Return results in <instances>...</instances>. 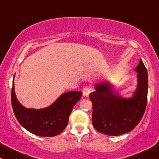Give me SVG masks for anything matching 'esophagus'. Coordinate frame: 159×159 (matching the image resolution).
Segmentation results:
<instances>
[{
  "label": "esophagus",
  "instance_id": "obj_1",
  "mask_svg": "<svg viewBox=\"0 0 159 159\" xmlns=\"http://www.w3.org/2000/svg\"><path fill=\"white\" fill-rule=\"evenodd\" d=\"M90 92H91V88H88V87H86V88H84L83 89V90H82V93H83V95H84V96H85V97L89 96V95H90Z\"/></svg>",
  "mask_w": 159,
  "mask_h": 159
}]
</instances>
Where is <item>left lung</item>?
Returning a JSON list of instances; mask_svg holds the SVG:
<instances>
[{
  "instance_id": "8db88e82",
  "label": "left lung",
  "mask_w": 159,
  "mask_h": 159,
  "mask_svg": "<svg viewBox=\"0 0 159 159\" xmlns=\"http://www.w3.org/2000/svg\"><path fill=\"white\" fill-rule=\"evenodd\" d=\"M137 87L132 96L119 95L109 81L95 84L90 93L93 103V125L98 132L106 135L118 136L132 131L144 114L148 96V71L142 60L134 69Z\"/></svg>"
}]
</instances>
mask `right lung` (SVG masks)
<instances>
[{"label":"right lung","mask_w":159,"mask_h":159,"mask_svg":"<svg viewBox=\"0 0 159 159\" xmlns=\"http://www.w3.org/2000/svg\"><path fill=\"white\" fill-rule=\"evenodd\" d=\"M14 77L11 90V104L14 115L19 124L31 133L41 137L59 134L69 121L74 106L81 98V91L63 93L51 105L36 109L26 108L19 103L14 90Z\"/></svg>","instance_id":"1"}]
</instances>
